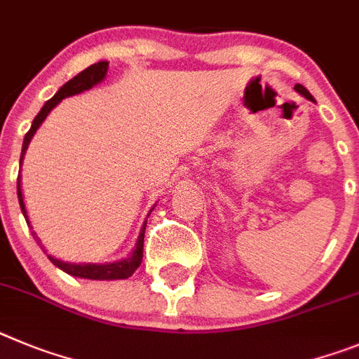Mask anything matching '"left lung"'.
<instances>
[{
	"label": "left lung",
	"instance_id": "obj_1",
	"mask_svg": "<svg viewBox=\"0 0 359 359\" xmlns=\"http://www.w3.org/2000/svg\"><path fill=\"white\" fill-rule=\"evenodd\" d=\"M295 91L299 93V95L304 96L306 100H309V102H315V98H313V96L309 95V91H308V89H306L304 86H300V83H297V86H295Z\"/></svg>",
	"mask_w": 359,
	"mask_h": 359
}]
</instances>
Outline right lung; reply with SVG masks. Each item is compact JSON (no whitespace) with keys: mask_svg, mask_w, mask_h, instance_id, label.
<instances>
[{"mask_svg":"<svg viewBox=\"0 0 359 359\" xmlns=\"http://www.w3.org/2000/svg\"><path fill=\"white\" fill-rule=\"evenodd\" d=\"M107 69H109L107 60H100V62L93 64V66H89L87 69H83L82 73H79L75 79H71L69 82L64 83L59 91L55 93L53 98H50L46 103H44L43 109L39 111V114L35 116V119L32 121L30 130H28L27 135H25V141H22V150H21V159H19V163H22V157H25V154H27V148H28V144H30L32 137H34V134L37 132V128L41 127V123H43L44 119H46V116L53 111L55 105H59V103L62 102L64 98H67V96L79 95V93H83V91H87V89L95 87L96 83H100L103 79H105V75H107ZM18 198H19V205H21L22 215H25V218H27V224L30 225V229H32L30 219H28L27 205H25V198H22V191H21V175L18 177ZM144 229H147V222H144L143 227H141V232H140V236H137V241H135L134 250H132L130 256L125 257V259L112 261V263H67V261L57 259V257L50 256V254H48V259H50L55 266L60 268L62 272L69 273V276H73V277H82V279H93V280L128 279V277H130L132 273L137 270V266L141 264V261H143ZM34 238L39 241V245H41V240H39L35 232H34ZM43 250H44V247H43ZM44 254H46V250H44Z\"/></svg>","mask_w":359,"mask_h":359,"instance_id":"obj_1","label":"right lung"}]
</instances>
